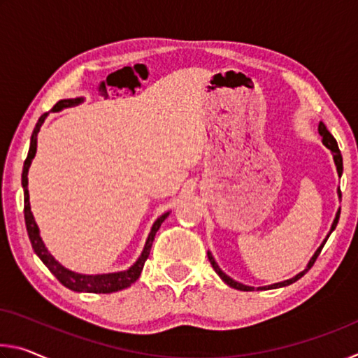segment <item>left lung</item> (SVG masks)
Segmentation results:
<instances>
[{
    "label": "left lung",
    "instance_id": "obj_1",
    "mask_svg": "<svg viewBox=\"0 0 358 358\" xmlns=\"http://www.w3.org/2000/svg\"><path fill=\"white\" fill-rule=\"evenodd\" d=\"M319 134L322 136V143L325 145L327 148H329V150L331 151V155H333V161H335V166H336V172H338L339 177H341V175H343V156H341V151H339V148H338V143H336V141H335V137H333V136L330 134V131L327 129V126L322 123V121H320V123H319ZM338 197L341 199V191H339V189H338ZM339 213H341V208H338V211H336V216H335V220H333V222H331L330 232L327 234V237L324 238L322 245H320V246L317 248V250H316V252L313 254V257L310 259V262H308L306 268L303 270V271H300L299 275H295L294 278H290V280L281 281V282H275V284H270V286H264V287H257V289H254L252 286H246V284H241V282H238V281L232 280V278H230L229 275L224 273V271L220 268V265L216 264V260H215V257H213V254H211L210 251L207 252L208 260H210L211 266H213V268H215L216 273L220 275L221 280H222L224 282H226L227 286L234 287V289H237V290H243V292H251V290H270V289H278V287H286V286H289V284H292V282H295V281H299L300 278H301L303 275H305L308 270L311 268V266L314 265V262H316V259H317V256H319V254H320V251H322V248H324V245H325V241L329 240L330 234L333 232V230L336 229V224H338V220H339Z\"/></svg>",
    "mask_w": 358,
    "mask_h": 358
}]
</instances>
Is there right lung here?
Instances as JSON below:
<instances>
[{"mask_svg": "<svg viewBox=\"0 0 358 358\" xmlns=\"http://www.w3.org/2000/svg\"><path fill=\"white\" fill-rule=\"evenodd\" d=\"M83 102V98H74V99H62L58 101L50 112H62L66 107H74ZM47 112L44 115H41V118L36 123V128L31 134V142H29V150H28V156L25 159V164H23V172H22V187H23V196H25V224H27V230H28V237L29 241H31V246L34 252L38 254V257L44 262L48 270L52 271V275L57 278V280L71 290H76V292H90V294H112V292H118V290H123L126 287H129L131 284H134L138 276H141L145 260L150 256V250L151 245H153L155 235L157 230H159L161 224L164 222L166 217L171 215V211L161 215L157 220L153 222L151 226V230L148 234V238L145 241V246L141 252V256L132 264L128 270L123 271H115V273H101V275H83V273H76L69 268H66L58 260L48 252L47 246L44 245V241L41 238L39 234V227L34 221V216L31 213V205H29V192H28V171L29 166L36 156V150H38V134L41 131V126L44 124L45 118L48 117Z\"/></svg>", "mask_w": 358, "mask_h": 358, "instance_id": "right-lung-1", "label": "right lung"}]
</instances>
